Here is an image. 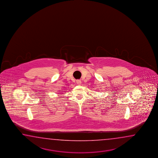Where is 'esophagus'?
Instances as JSON below:
<instances>
[{
	"label": "esophagus",
	"instance_id": "esophagus-1",
	"mask_svg": "<svg viewBox=\"0 0 158 158\" xmlns=\"http://www.w3.org/2000/svg\"><path fill=\"white\" fill-rule=\"evenodd\" d=\"M76 84H77L78 85H80L81 84V81L80 80H76Z\"/></svg>",
	"mask_w": 158,
	"mask_h": 158
}]
</instances>
